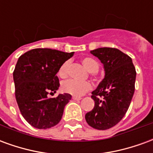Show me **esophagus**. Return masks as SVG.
<instances>
[{"label": "esophagus", "mask_w": 153, "mask_h": 153, "mask_svg": "<svg viewBox=\"0 0 153 153\" xmlns=\"http://www.w3.org/2000/svg\"><path fill=\"white\" fill-rule=\"evenodd\" d=\"M72 98H73V100H76V101H79V100L82 99V97H75V96L72 97Z\"/></svg>", "instance_id": "obj_1"}]
</instances>
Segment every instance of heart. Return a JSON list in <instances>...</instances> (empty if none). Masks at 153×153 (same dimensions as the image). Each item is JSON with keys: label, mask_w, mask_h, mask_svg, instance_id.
I'll return each mask as SVG.
<instances>
[{"label": "heart", "mask_w": 153, "mask_h": 153, "mask_svg": "<svg viewBox=\"0 0 153 153\" xmlns=\"http://www.w3.org/2000/svg\"><path fill=\"white\" fill-rule=\"evenodd\" d=\"M81 62L83 66L86 68V70L89 72L90 76L93 78V80H97V71L99 70V63L91 56L83 57L81 60ZM70 64V60H66L60 66L58 70V74L60 78L65 79L69 75ZM61 88L64 93H69L75 97H80L92 89V84L88 81L79 82L76 80L69 79L62 83Z\"/></svg>", "instance_id": "1"}]
</instances>
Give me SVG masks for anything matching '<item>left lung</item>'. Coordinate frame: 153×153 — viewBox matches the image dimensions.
Here are the masks:
<instances>
[{"instance_id": "obj_1", "label": "left lung", "mask_w": 153, "mask_h": 153, "mask_svg": "<svg viewBox=\"0 0 153 153\" xmlns=\"http://www.w3.org/2000/svg\"><path fill=\"white\" fill-rule=\"evenodd\" d=\"M104 65L106 75L91 97L95 106L85 115L93 128L106 130L121 120L134 93L136 70L132 59L112 47H101L90 51Z\"/></svg>"}]
</instances>
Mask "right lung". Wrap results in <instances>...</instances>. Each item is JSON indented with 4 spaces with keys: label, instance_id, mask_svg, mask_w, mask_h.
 <instances>
[{
    "label": "right lung",
    "instance_id": "right-lung-1",
    "mask_svg": "<svg viewBox=\"0 0 153 153\" xmlns=\"http://www.w3.org/2000/svg\"><path fill=\"white\" fill-rule=\"evenodd\" d=\"M74 52L36 48L19 56L13 72L15 98L23 117L34 128L46 129L56 125L71 99L69 93L49 98L60 86L56 73Z\"/></svg>",
    "mask_w": 153,
    "mask_h": 153
}]
</instances>
